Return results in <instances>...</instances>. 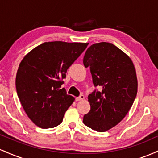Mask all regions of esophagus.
<instances>
[{
	"instance_id": "obj_1",
	"label": "esophagus",
	"mask_w": 158,
	"mask_h": 158,
	"mask_svg": "<svg viewBox=\"0 0 158 158\" xmlns=\"http://www.w3.org/2000/svg\"><path fill=\"white\" fill-rule=\"evenodd\" d=\"M84 99H85V96L84 95H80L79 97L76 98V100H77V101H81V100H83Z\"/></svg>"
}]
</instances>
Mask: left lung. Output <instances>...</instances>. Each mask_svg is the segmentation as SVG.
Returning a JSON list of instances; mask_svg holds the SVG:
<instances>
[{
    "instance_id": "obj_1",
    "label": "left lung",
    "mask_w": 158,
    "mask_h": 158,
    "mask_svg": "<svg viewBox=\"0 0 158 158\" xmlns=\"http://www.w3.org/2000/svg\"><path fill=\"white\" fill-rule=\"evenodd\" d=\"M83 64L89 67L94 90L88 95L90 110L83 123L91 129L104 132L126 117L137 93L135 68L129 56L111 43L92 44L85 52Z\"/></svg>"
}]
</instances>
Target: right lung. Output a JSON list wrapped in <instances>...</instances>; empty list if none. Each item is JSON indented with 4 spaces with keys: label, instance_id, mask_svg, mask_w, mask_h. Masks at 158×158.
<instances>
[{
    "label": "right lung",
    "instance_id": "add662e5",
    "mask_svg": "<svg viewBox=\"0 0 158 158\" xmlns=\"http://www.w3.org/2000/svg\"><path fill=\"white\" fill-rule=\"evenodd\" d=\"M88 43L44 42L23 57L16 74L18 97L34 124L41 128L59 126L74 101L61 88L68 69Z\"/></svg>",
    "mask_w": 158,
    "mask_h": 158
}]
</instances>
